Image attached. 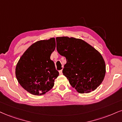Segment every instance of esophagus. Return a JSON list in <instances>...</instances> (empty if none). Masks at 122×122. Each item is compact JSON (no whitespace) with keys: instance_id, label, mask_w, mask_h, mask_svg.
<instances>
[{"instance_id":"obj_1","label":"esophagus","mask_w":122,"mask_h":122,"mask_svg":"<svg viewBox=\"0 0 122 122\" xmlns=\"http://www.w3.org/2000/svg\"><path fill=\"white\" fill-rule=\"evenodd\" d=\"M59 73L60 75H62V74H63V73H62V70L59 71Z\"/></svg>"}]
</instances>
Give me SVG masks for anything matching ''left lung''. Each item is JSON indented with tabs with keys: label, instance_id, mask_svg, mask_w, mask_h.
Segmentation results:
<instances>
[{
	"label": "left lung",
	"instance_id": "1",
	"mask_svg": "<svg viewBox=\"0 0 122 122\" xmlns=\"http://www.w3.org/2000/svg\"><path fill=\"white\" fill-rule=\"evenodd\" d=\"M56 50L66 57L63 73L80 93L96 89L102 83L106 66L101 54L84 41L67 37H56Z\"/></svg>",
	"mask_w": 122,
	"mask_h": 122
}]
</instances>
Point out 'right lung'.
Returning a JSON list of instances; mask_svg holds the SVG:
<instances>
[{
  "label": "right lung",
  "mask_w": 122,
  "mask_h": 122,
  "mask_svg": "<svg viewBox=\"0 0 122 122\" xmlns=\"http://www.w3.org/2000/svg\"><path fill=\"white\" fill-rule=\"evenodd\" d=\"M55 46L54 38L39 41L31 45L18 61L16 78L21 86L31 94H44L54 86L59 72L50 55Z\"/></svg>",
  "instance_id": "right-lung-1"
}]
</instances>
